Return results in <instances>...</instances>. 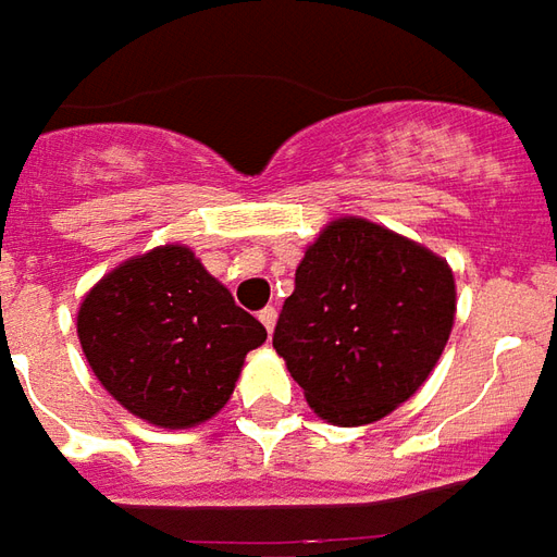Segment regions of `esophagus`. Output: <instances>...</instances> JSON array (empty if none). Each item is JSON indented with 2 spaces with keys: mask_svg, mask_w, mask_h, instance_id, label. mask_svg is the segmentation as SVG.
Returning a JSON list of instances; mask_svg holds the SVG:
<instances>
[{
  "mask_svg": "<svg viewBox=\"0 0 557 557\" xmlns=\"http://www.w3.org/2000/svg\"><path fill=\"white\" fill-rule=\"evenodd\" d=\"M258 318H260V323L267 326V333H272V326H275V318H278V311L272 309V306H267V309L258 311Z\"/></svg>",
  "mask_w": 557,
  "mask_h": 557,
  "instance_id": "1",
  "label": "esophagus"
}]
</instances>
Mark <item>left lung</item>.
Masks as SVG:
<instances>
[{
    "mask_svg": "<svg viewBox=\"0 0 557 557\" xmlns=\"http://www.w3.org/2000/svg\"><path fill=\"white\" fill-rule=\"evenodd\" d=\"M447 260L366 219H338L299 260L272 348L335 425L381 420L420 389L447 345Z\"/></svg>",
    "mask_w": 557,
    "mask_h": 557,
    "instance_id": "1",
    "label": "left lung"
}]
</instances>
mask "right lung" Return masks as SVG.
<instances>
[{"mask_svg":"<svg viewBox=\"0 0 557 557\" xmlns=\"http://www.w3.org/2000/svg\"><path fill=\"white\" fill-rule=\"evenodd\" d=\"M83 354L110 396L161 429L227 405L248 350L267 342L185 246H161L104 275L77 311Z\"/></svg>","mask_w":557,"mask_h":557,"instance_id":"right-lung-1","label":"right lung"}]
</instances>
